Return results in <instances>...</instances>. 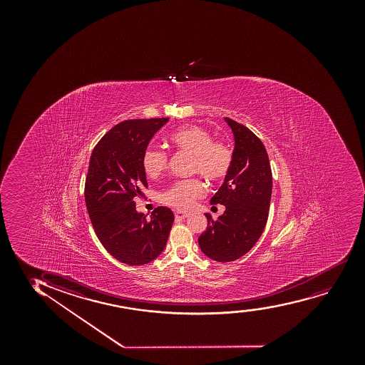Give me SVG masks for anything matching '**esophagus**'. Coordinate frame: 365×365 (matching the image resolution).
Segmentation results:
<instances>
[{
	"label": "esophagus",
	"instance_id": "obj_1",
	"mask_svg": "<svg viewBox=\"0 0 365 365\" xmlns=\"http://www.w3.org/2000/svg\"><path fill=\"white\" fill-rule=\"evenodd\" d=\"M175 217H176V218H179V219H185V218H187V217H189V214L184 213V212H179V210H176Z\"/></svg>",
	"mask_w": 365,
	"mask_h": 365
}]
</instances>
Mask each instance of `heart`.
Returning <instances> with one entry per match:
<instances>
[{"instance_id": "1", "label": "heart", "mask_w": 365, "mask_h": 365, "mask_svg": "<svg viewBox=\"0 0 365 365\" xmlns=\"http://www.w3.org/2000/svg\"><path fill=\"white\" fill-rule=\"evenodd\" d=\"M169 141L178 151L192 155L191 172L198 173L205 180L219 181L227 176L232 163V151L227 143L214 141L213 135L200 126H185L174 131ZM167 153L148 148L143 157L147 176L157 178L167 165ZM203 186L197 179L178 181L162 195V202L185 210L191 208L195 200L202 197Z\"/></svg>"}]
</instances>
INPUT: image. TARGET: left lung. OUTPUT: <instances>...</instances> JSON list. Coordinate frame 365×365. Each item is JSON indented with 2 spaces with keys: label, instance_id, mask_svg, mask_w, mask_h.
Returning <instances> with one entry per match:
<instances>
[{
  "label": "left lung",
  "instance_id": "1",
  "mask_svg": "<svg viewBox=\"0 0 365 365\" xmlns=\"http://www.w3.org/2000/svg\"><path fill=\"white\" fill-rule=\"evenodd\" d=\"M224 120L234 134L232 163L210 203L225 205V212L217 220L205 213L208 227L198 237L205 256L220 263L239 259L259 240L268 220L272 189L264 145L242 124L230 118Z\"/></svg>",
  "mask_w": 365,
  "mask_h": 365
}]
</instances>
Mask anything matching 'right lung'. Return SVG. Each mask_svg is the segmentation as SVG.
Instances as JSON below:
<instances>
[{
    "label": "right lung",
    "mask_w": 365,
    "mask_h": 365,
    "mask_svg": "<svg viewBox=\"0 0 365 365\" xmlns=\"http://www.w3.org/2000/svg\"><path fill=\"white\" fill-rule=\"evenodd\" d=\"M169 118L119 123L93 148L85 182V202L97 237L110 256L128 265H143L163 252L174 222L168 207L150 218L138 213L135 196L147 187L143 157L147 145Z\"/></svg>",
    "instance_id": "obj_1"
}]
</instances>
